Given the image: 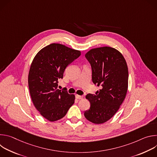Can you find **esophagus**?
Instances as JSON below:
<instances>
[{"label":"esophagus","mask_w":157,"mask_h":157,"mask_svg":"<svg viewBox=\"0 0 157 157\" xmlns=\"http://www.w3.org/2000/svg\"><path fill=\"white\" fill-rule=\"evenodd\" d=\"M76 98L77 99H83V96L77 94V95H76Z\"/></svg>","instance_id":"1"}]
</instances>
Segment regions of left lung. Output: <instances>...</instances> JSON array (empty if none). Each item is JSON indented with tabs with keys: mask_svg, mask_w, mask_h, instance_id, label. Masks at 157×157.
I'll list each match as a JSON object with an SVG mask.
<instances>
[{
	"mask_svg": "<svg viewBox=\"0 0 157 157\" xmlns=\"http://www.w3.org/2000/svg\"><path fill=\"white\" fill-rule=\"evenodd\" d=\"M85 56L91 65L93 82L101 89L96 95L88 94L86 96L91 107L84 115L89 121L101 124L115 115L125 98L128 67L122 53L110 47L93 48Z\"/></svg>",
	"mask_w": 157,
	"mask_h": 157,
	"instance_id": "left-lung-1",
	"label": "left lung"
}]
</instances>
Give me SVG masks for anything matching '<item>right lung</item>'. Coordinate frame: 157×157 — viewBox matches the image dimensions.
<instances>
[{
  "label": "right lung",
  "mask_w": 157,
  "mask_h": 157,
  "mask_svg": "<svg viewBox=\"0 0 157 157\" xmlns=\"http://www.w3.org/2000/svg\"><path fill=\"white\" fill-rule=\"evenodd\" d=\"M80 55L79 50L52 43L40 50L32 61L28 77L30 96L40 114L50 122L64 117L75 103L74 94L57 89L58 79Z\"/></svg>",
  "instance_id": "obj_1"
}]
</instances>
